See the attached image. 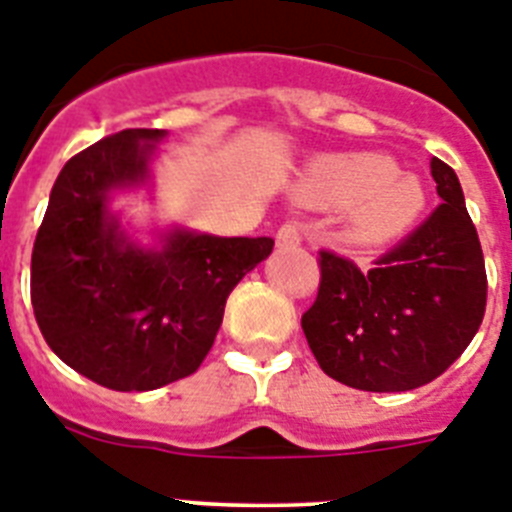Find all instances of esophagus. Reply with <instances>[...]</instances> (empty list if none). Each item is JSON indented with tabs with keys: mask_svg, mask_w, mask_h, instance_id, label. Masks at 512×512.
Instances as JSON below:
<instances>
[{
	"mask_svg": "<svg viewBox=\"0 0 512 512\" xmlns=\"http://www.w3.org/2000/svg\"><path fill=\"white\" fill-rule=\"evenodd\" d=\"M277 243L279 246H300L302 243V230L297 220H287L282 228L277 230Z\"/></svg>",
	"mask_w": 512,
	"mask_h": 512,
	"instance_id": "obj_1",
	"label": "esophagus"
}]
</instances>
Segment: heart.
I'll list each match as a JSON object with an SVG mask.
<instances>
[{
	"label": "heart",
	"instance_id": "1",
	"mask_svg": "<svg viewBox=\"0 0 512 512\" xmlns=\"http://www.w3.org/2000/svg\"><path fill=\"white\" fill-rule=\"evenodd\" d=\"M302 194L325 207H348L346 235L359 248L397 241L425 205L418 179L379 153L320 158L307 169Z\"/></svg>",
	"mask_w": 512,
	"mask_h": 512
}]
</instances>
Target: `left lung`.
<instances>
[{"label": "left lung", "instance_id": "8db88e82", "mask_svg": "<svg viewBox=\"0 0 512 512\" xmlns=\"http://www.w3.org/2000/svg\"><path fill=\"white\" fill-rule=\"evenodd\" d=\"M441 205L361 271L318 253L320 287L302 330L320 369L366 392H405L441 377L472 343L487 305L479 235L454 169L431 161Z\"/></svg>", "mask_w": 512, "mask_h": 512}]
</instances>
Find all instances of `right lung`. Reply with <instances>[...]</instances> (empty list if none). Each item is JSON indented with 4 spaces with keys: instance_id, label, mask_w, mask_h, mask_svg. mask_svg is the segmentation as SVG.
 Returning <instances> with one entry per match:
<instances>
[{
    "instance_id": "1",
    "label": "right lung",
    "mask_w": 512,
    "mask_h": 512,
    "mask_svg": "<svg viewBox=\"0 0 512 512\" xmlns=\"http://www.w3.org/2000/svg\"><path fill=\"white\" fill-rule=\"evenodd\" d=\"M164 130L130 128L84 148L58 174L33 246L30 300L53 354L117 392L158 390L200 369L233 287L271 238L171 233L143 251L107 215L110 189L146 179Z\"/></svg>"
}]
</instances>
